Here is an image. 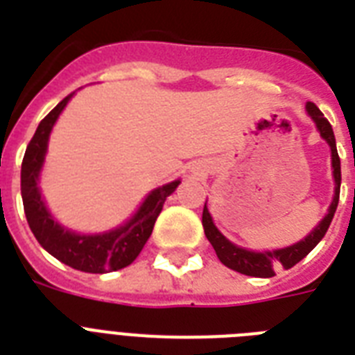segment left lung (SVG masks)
I'll return each mask as SVG.
<instances>
[{
    "mask_svg": "<svg viewBox=\"0 0 355 355\" xmlns=\"http://www.w3.org/2000/svg\"><path fill=\"white\" fill-rule=\"evenodd\" d=\"M306 108H308L309 116L313 118V121L317 123L320 136L330 145L331 167H334V178H336V195H334V200H331L330 211L319 223V227L315 228L313 232L309 234L308 237H304L302 241L291 245V247L278 248V250H270V252H252V250H247V248L236 247L234 243L228 241L227 237L217 230L205 202L202 227H205V234L208 237V241L211 243V247L216 250L217 258L221 259V263L230 267V269L237 270V272H241V275L258 276V278H270V276L276 275L278 267L291 269L293 265H297L300 259L306 258L317 247V243L324 237L326 230H328L331 219H334V214H336L337 205H339V189H341V160H339V155H337L336 136H334V128H331L330 121L324 118V114L320 112L319 107L315 103H308Z\"/></svg>",
    "mask_w": 355,
    "mask_h": 355,
    "instance_id": "obj_1",
    "label": "left lung"
}]
</instances>
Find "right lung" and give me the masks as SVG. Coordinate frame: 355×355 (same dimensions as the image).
<instances>
[{
  "label": "right lung",
  "instance_id": "obj_1",
  "mask_svg": "<svg viewBox=\"0 0 355 355\" xmlns=\"http://www.w3.org/2000/svg\"><path fill=\"white\" fill-rule=\"evenodd\" d=\"M71 96L73 94L64 97L62 101L42 119L35 136L27 145L24 162H21V199H24L25 217H27L31 230L47 252L73 269L103 275V272L123 269L138 258V254L141 252V248L153 234L156 217L160 216L164 202L177 189L180 180H175L150 191L132 219L112 232L99 234V236H79L53 221V217L49 216L42 200L36 180L44 164L49 132L57 121L58 114L62 112V108L66 107Z\"/></svg>",
  "mask_w": 355,
  "mask_h": 355
}]
</instances>
